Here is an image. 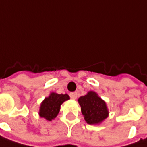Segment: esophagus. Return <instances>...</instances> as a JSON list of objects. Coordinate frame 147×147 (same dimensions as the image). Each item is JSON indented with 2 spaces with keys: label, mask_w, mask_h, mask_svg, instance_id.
I'll list each match as a JSON object with an SVG mask.
<instances>
[{
  "label": "esophagus",
  "mask_w": 147,
  "mask_h": 147,
  "mask_svg": "<svg viewBox=\"0 0 147 147\" xmlns=\"http://www.w3.org/2000/svg\"><path fill=\"white\" fill-rule=\"evenodd\" d=\"M70 97L72 98V99H76V98H77V92H71L70 93Z\"/></svg>",
  "instance_id": "34e87169"
}]
</instances>
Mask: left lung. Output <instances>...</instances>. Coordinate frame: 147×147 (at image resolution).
Segmentation results:
<instances>
[{"label":"left lung","instance_id":"8db88e82","mask_svg":"<svg viewBox=\"0 0 147 147\" xmlns=\"http://www.w3.org/2000/svg\"><path fill=\"white\" fill-rule=\"evenodd\" d=\"M78 102L84 119L89 125H98L109 116L106 102L93 91L80 97Z\"/></svg>","mask_w":147,"mask_h":147}]
</instances>
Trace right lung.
Returning <instances> with one entry per match:
<instances>
[{"label":"right lung","instance_id":"1","mask_svg":"<svg viewBox=\"0 0 147 147\" xmlns=\"http://www.w3.org/2000/svg\"><path fill=\"white\" fill-rule=\"evenodd\" d=\"M70 99L67 94H58L51 92L49 97L45 98L40 104L38 114L41 118H45L46 120L51 121L60 112V105Z\"/></svg>","mask_w":147,"mask_h":147}]
</instances>
